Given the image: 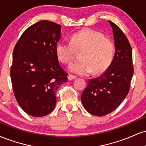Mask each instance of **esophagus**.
Returning <instances> with one entry per match:
<instances>
[{
  "label": "esophagus",
  "mask_w": 146,
  "mask_h": 146,
  "mask_svg": "<svg viewBox=\"0 0 146 146\" xmlns=\"http://www.w3.org/2000/svg\"><path fill=\"white\" fill-rule=\"evenodd\" d=\"M77 78V76H75V75H69L68 76V80H75V78Z\"/></svg>",
  "instance_id": "esophagus-1"
}]
</instances>
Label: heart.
I'll use <instances>...</instances> for the list:
<instances>
[{
  "label": "heart",
  "mask_w": 146,
  "mask_h": 146,
  "mask_svg": "<svg viewBox=\"0 0 146 146\" xmlns=\"http://www.w3.org/2000/svg\"><path fill=\"white\" fill-rule=\"evenodd\" d=\"M75 51H82L81 60L70 66V71L79 75H87L93 71L95 74L104 72L112 62L115 53L113 42L100 31L92 29H83L75 33L70 42L61 41L56 46L58 60L69 64Z\"/></svg>",
  "instance_id": "b5f03b06"
}]
</instances>
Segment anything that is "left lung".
<instances>
[{"instance_id": "left-lung-1", "label": "left lung", "mask_w": 146, "mask_h": 146, "mask_svg": "<svg viewBox=\"0 0 146 146\" xmlns=\"http://www.w3.org/2000/svg\"><path fill=\"white\" fill-rule=\"evenodd\" d=\"M108 22L115 41L113 61L101 76L89 80L81 95L85 109L99 117L108 115L121 104L128 95L134 73L132 48L128 38L117 25Z\"/></svg>"}]
</instances>
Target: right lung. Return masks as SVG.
<instances>
[{
	"label": "right lung",
	"mask_w": 146,
	"mask_h": 146,
	"mask_svg": "<svg viewBox=\"0 0 146 146\" xmlns=\"http://www.w3.org/2000/svg\"><path fill=\"white\" fill-rule=\"evenodd\" d=\"M60 38V25L40 21L25 30L14 47L13 90L22 109L32 117L45 116L54 109L56 90L67 80L56 53Z\"/></svg>",
	"instance_id": "obj_1"
}]
</instances>
